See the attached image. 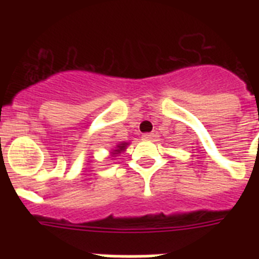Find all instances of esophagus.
I'll return each instance as SVG.
<instances>
[{"label":"esophagus","mask_w":259,"mask_h":259,"mask_svg":"<svg viewBox=\"0 0 259 259\" xmlns=\"http://www.w3.org/2000/svg\"><path fill=\"white\" fill-rule=\"evenodd\" d=\"M153 137H154V135H153V134H144L143 135V140L150 141V140H153Z\"/></svg>","instance_id":"esophagus-1"}]
</instances>
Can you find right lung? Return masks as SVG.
I'll return each mask as SVG.
<instances>
[{
    "instance_id": "obj_1",
    "label": "right lung",
    "mask_w": 259,
    "mask_h": 259,
    "mask_svg": "<svg viewBox=\"0 0 259 259\" xmlns=\"http://www.w3.org/2000/svg\"><path fill=\"white\" fill-rule=\"evenodd\" d=\"M128 145H130V143H119L118 145H115V148H114V149H111V152H110V158L111 157L115 158L116 155H119L120 153L124 152V150L127 149Z\"/></svg>"
}]
</instances>
